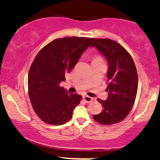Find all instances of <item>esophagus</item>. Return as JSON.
<instances>
[{
    "mask_svg": "<svg viewBox=\"0 0 160 160\" xmlns=\"http://www.w3.org/2000/svg\"><path fill=\"white\" fill-rule=\"evenodd\" d=\"M82 98H83V100L86 102V103H90V102H92L94 100L92 98L89 97V96L88 95H84L83 97H82Z\"/></svg>",
    "mask_w": 160,
    "mask_h": 160,
    "instance_id": "obj_1",
    "label": "esophagus"
}]
</instances>
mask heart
<instances>
[{
    "mask_svg": "<svg viewBox=\"0 0 160 160\" xmlns=\"http://www.w3.org/2000/svg\"><path fill=\"white\" fill-rule=\"evenodd\" d=\"M95 60H102V58L101 57H99V56H95L93 59V61Z\"/></svg>",
    "mask_w": 160,
    "mask_h": 160,
    "instance_id": "heart-1",
    "label": "heart"
}]
</instances>
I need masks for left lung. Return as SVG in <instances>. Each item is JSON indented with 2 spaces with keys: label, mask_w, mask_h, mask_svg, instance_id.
<instances>
[{
  "label": "left lung",
  "mask_w": 160,
  "mask_h": 160,
  "mask_svg": "<svg viewBox=\"0 0 160 160\" xmlns=\"http://www.w3.org/2000/svg\"><path fill=\"white\" fill-rule=\"evenodd\" d=\"M96 47L108 61L107 101L98 99L103 106L100 114L94 115L95 122L103 125L121 122L128 116L135 102L138 89V74L130 53L118 42L109 38H94Z\"/></svg>",
  "instance_id": "obj_1"
}]
</instances>
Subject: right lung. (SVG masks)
<instances>
[{
  "mask_svg": "<svg viewBox=\"0 0 160 160\" xmlns=\"http://www.w3.org/2000/svg\"><path fill=\"white\" fill-rule=\"evenodd\" d=\"M94 38L64 37L46 45L36 56L28 74V94L32 109L48 124L68 122L82 96L59 86Z\"/></svg>",
  "mask_w": 160,
  "mask_h": 160,
  "instance_id": "1",
  "label": "right lung"
}]
</instances>
